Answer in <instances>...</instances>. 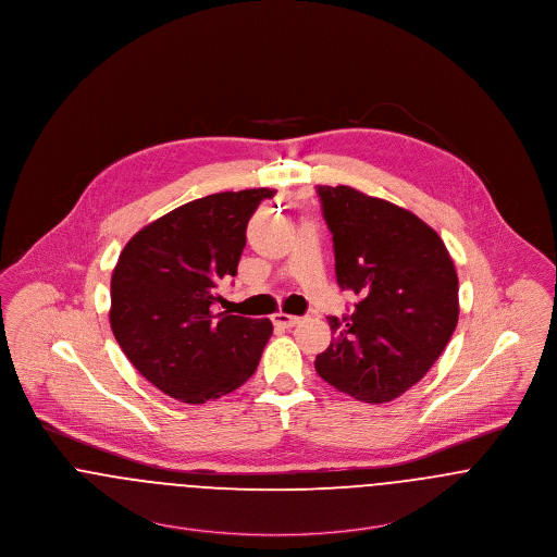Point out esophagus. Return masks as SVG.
<instances>
[{
	"label": "esophagus",
	"mask_w": 557,
	"mask_h": 557,
	"mask_svg": "<svg viewBox=\"0 0 557 557\" xmlns=\"http://www.w3.org/2000/svg\"><path fill=\"white\" fill-rule=\"evenodd\" d=\"M272 321H274V325H281V327H294L296 323H300V317L287 314V312H276V314H272Z\"/></svg>",
	"instance_id": "34e87169"
}]
</instances>
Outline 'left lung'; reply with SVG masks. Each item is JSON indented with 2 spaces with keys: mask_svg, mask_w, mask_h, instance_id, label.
Returning <instances> with one entry per match:
<instances>
[{
  "mask_svg": "<svg viewBox=\"0 0 557 557\" xmlns=\"http://www.w3.org/2000/svg\"><path fill=\"white\" fill-rule=\"evenodd\" d=\"M332 232L336 281L359 296L351 314L327 317L336 341L314 370L368 405L419 383L445 351L459 317L457 272L441 236L410 210L354 187H317Z\"/></svg>",
  "mask_w": 557,
  "mask_h": 557,
  "instance_id": "obj_1",
  "label": "left lung"
}]
</instances>
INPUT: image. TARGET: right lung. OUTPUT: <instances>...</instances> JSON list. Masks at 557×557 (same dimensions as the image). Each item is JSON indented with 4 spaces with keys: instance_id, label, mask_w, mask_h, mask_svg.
I'll list each match as a JSON object with an SVG mask.
<instances>
[{
    "instance_id": "add662e5",
    "label": "right lung",
    "mask_w": 557,
    "mask_h": 557,
    "mask_svg": "<svg viewBox=\"0 0 557 557\" xmlns=\"http://www.w3.org/2000/svg\"><path fill=\"white\" fill-rule=\"evenodd\" d=\"M274 189L212 194L143 227L110 281V327L157 389L187 405L216 400L257 370L270 319L214 312L216 283L236 276L247 223Z\"/></svg>"
}]
</instances>
